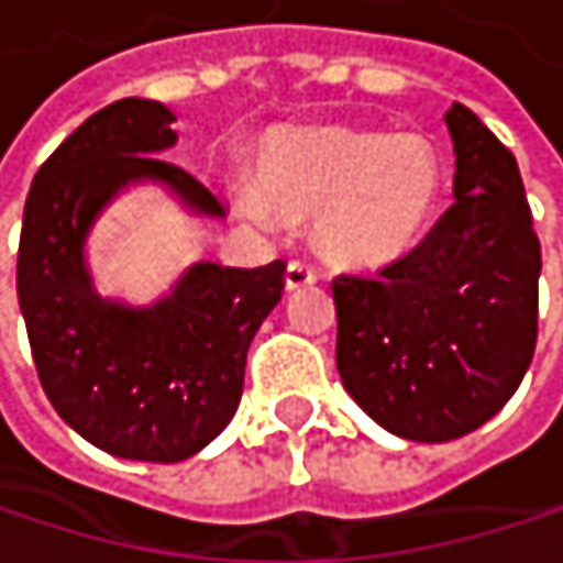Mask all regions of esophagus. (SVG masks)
Wrapping results in <instances>:
<instances>
[{
    "label": "esophagus",
    "mask_w": 563,
    "mask_h": 563,
    "mask_svg": "<svg viewBox=\"0 0 563 563\" xmlns=\"http://www.w3.org/2000/svg\"><path fill=\"white\" fill-rule=\"evenodd\" d=\"M316 280H319V274H316V267L306 264V261H292V264L286 267V289H302V286H312Z\"/></svg>",
    "instance_id": "esophagus-1"
}]
</instances>
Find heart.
<instances>
[{
	"label": "heart",
	"instance_id": "b5f03b06",
	"mask_svg": "<svg viewBox=\"0 0 563 563\" xmlns=\"http://www.w3.org/2000/svg\"><path fill=\"white\" fill-rule=\"evenodd\" d=\"M261 187L238 205L254 221H316L322 254L352 271L407 257L430 231L443 163L417 133L316 126L274 136L261 153Z\"/></svg>",
	"mask_w": 563,
	"mask_h": 563
}]
</instances>
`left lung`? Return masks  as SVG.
Segmentation results:
<instances>
[{
  "label": "left lung",
  "instance_id": "obj_1",
  "mask_svg": "<svg viewBox=\"0 0 563 563\" xmlns=\"http://www.w3.org/2000/svg\"><path fill=\"white\" fill-rule=\"evenodd\" d=\"M446 130L456 201L378 277L332 280L345 391L417 443H446L496 417L538 342L541 244L518 163L463 103L450 107Z\"/></svg>",
  "mask_w": 563,
  "mask_h": 563
}]
</instances>
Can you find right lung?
<instances>
[{
    "mask_svg": "<svg viewBox=\"0 0 563 563\" xmlns=\"http://www.w3.org/2000/svg\"><path fill=\"white\" fill-rule=\"evenodd\" d=\"M172 110L126 97L87 117L25 198L19 306L42 388L60 420L93 446L143 463H178L234 417L247 349L280 302L286 264L241 271L195 264L153 306L103 299L84 244L97 214L133 181H159L195 214L224 205L163 153L175 146Z\"/></svg>",
    "mask_w": 563,
    "mask_h": 563,
    "instance_id": "right-lung-1",
    "label": "right lung"
}]
</instances>
